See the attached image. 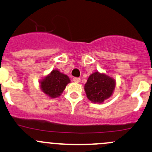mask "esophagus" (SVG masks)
<instances>
[{
	"instance_id": "34e87169",
	"label": "esophagus",
	"mask_w": 152,
	"mask_h": 152,
	"mask_svg": "<svg viewBox=\"0 0 152 152\" xmlns=\"http://www.w3.org/2000/svg\"><path fill=\"white\" fill-rule=\"evenodd\" d=\"M73 82H76V83H79V82H80V81H81V79H80V78L74 77L73 79Z\"/></svg>"
}]
</instances>
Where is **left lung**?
Masks as SVG:
<instances>
[{
	"label": "left lung",
	"mask_w": 152,
	"mask_h": 152,
	"mask_svg": "<svg viewBox=\"0 0 152 152\" xmlns=\"http://www.w3.org/2000/svg\"><path fill=\"white\" fill-rule=\"evenodd\" d=\"M115 87L113 78L96 71L90 75L84 88L90 101L100 104L111 96Z\"/></svg>",
	"instance_id": "obj_1"
}]
</instances>
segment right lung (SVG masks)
I'll return each instance as SVG.
<instances>
[{
    "mask_svg": "<svg viewBox=\"0 0 152 152\" xmlns=\"http://www.w3.org/2000/svg\"><path fill=\"white\" fill-rule=\"evenodd\" d=\"M70 82V80L67 75L58 70H53L40 80L39 83L42 92L50 98H56L61 96Z\"/></svg>",
    "mask_w": 152,
    "mask_h": 152,
    "instance_id": "obj_1",
    "label": "right lung"
}]
</instances>
